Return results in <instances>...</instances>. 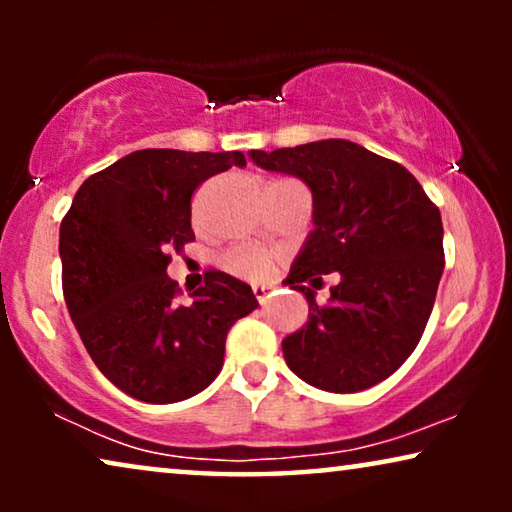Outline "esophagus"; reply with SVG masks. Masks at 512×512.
Masks as SVG:
<instances>
[{
	"mask_svg": "<svg viewBox=\"0 0 512 512\" xmlns=\"http://www.w3.org/2000/svg\"><path fill=\"white\" fill-rule=\"evenodd\" d=\"M254 296H256L258 303L263 305L265 300L270 298V289H268V286H263V284H254Z\"/></svg>",
	"mask_w": 512,
	"mask_h": 512,
	"instance_id": "34e87169",
	"label": "esophagus"
}]
</instances>
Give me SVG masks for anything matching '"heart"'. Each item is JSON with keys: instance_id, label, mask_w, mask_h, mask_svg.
Masks as SVG:
<instances>
[{"instance_id": "b5f03b06", "label": "heart", "mask_w": 512, "mask_h": 512, "mask_svg": "<svg viewBox=\"0 0 512 512\" xmlns=\"http://www.w3.org/2000/svg\"><path fill=\"white\" fill-rule=\"evenodd\" d=\"M223 263L242 277H261L265 268H268V258H265V254L249 247H237L233 251H228V254L223 256Z\"/></svg>"}]
</instances>
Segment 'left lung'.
Instances as JSON below:
<instances>
[{"label":"left lung","mask_w":512,"mask_h":512,"mask_svg":"<svg viewBox=\"0 0 512 512\" xmlns=\"http://www.w3.org/2000/svg\"><path fill=\"white\" fill-rule=\"evenodd\" d=\"M249 156L312 191L314 228L284 282L303 293L310 314L282 340L286 366L333 394L387 380L415 352L436 303L445 268L438 207L403 165L347 139ZM328 271L341 282L317 306L309 287Z\"/></svg>","instance_id":"1"}]
</instances>
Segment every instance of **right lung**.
Returning a JSON list of instances; mask_svg holds the SVG:
<instances>
[{
    "instance_id": "add662e5",
    "label": "right lung",
    "mask_w": 512,
    "mask_h": 512,
    "mask_svg": "<svg viewBox=\"0 0 512 512\" xmlns=\"http://www.w3.org/2000/svg\"><path fill=\"white\" fill-rule=\"evenodd\" d=\"M244 153L144 149L93 174L60 223L62 291L90 359L137 401H186L214 382L226 335L256 310L249 284L207 272L188 303L167 277L170 251L193 242L191 195Z\"/></svg>"
}]
</instances>
